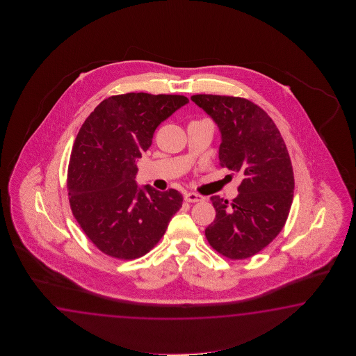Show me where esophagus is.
<instances>
[{
    "label": "esophagus",
    "instance_id": "34e87169",
    "mask_svg": "<svg viewBox=\"0 0 356 356\" xmlns=\"http://www.w3.org/2000/svg\"><path fill=\"white\" fill-rule=\"evenodd\" d=\"M184 201H187V202H200V201H204V197L191 192V193L184 195Z\"/></svg>",
    "mask_w": 356,
    "mask_h": 356
}]
</instances>
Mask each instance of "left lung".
I'll list each match as a JSON object with an SVG mask.
<instances>
[{
    "label": "left lung",
    "mask_w": 356,
    "mask_h": 356,
    "mask_svg": "<svg viewBox=\"0 0 356 356\" xmlns=\"http://www.w3.org/2000/svg\"><path fill=\"white\" fill-rule=\"evenodd\" d=\"M191 99L221 132L220 165L239 173L233 202L212 196L216 218L204 230L213 250L244 259L279 235L294 197V173L286 145L271 117L248 99L197 94Z\"/></svg>",
    "instance_id": "obj_1"
}]
</instances>
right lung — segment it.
Wrapping results in <instances>:
<instances>
[{
    "instance_id": "1",
    "label": "right lung",
    "mask_w": 356,
    "mask_h": 356,
    "mask_svg": "<svg viewBox=\"0 0 356 356\" xmlns=\"http://www.w3.org/2000/svg\"><path fill=\"white\" fill-rule=\"evenodd\" d=\"M188 103L184 95L127 92L104 99L83 122L70 156L67 189L76 221L92 244L118 259L158 244L183 197L137 187V159L160 123Z\"/></svg>"
}]
</instances>
